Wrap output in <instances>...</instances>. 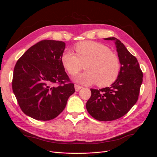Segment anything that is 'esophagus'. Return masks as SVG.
Listing matches in <instances>:
<instances>
[{
    "instance_id": "obj_1",
    "label": "esophagus",
    "mask_w": 157,
    "mask_h": 157,
    "mask_svg": "<svg viewBox=\"0 0 157 157\" xmlns=\"http://www.w3.org/2000/svg\"><path fill=\"white\" fill-rule=\"evenodd\" d=\"M82 88V86H79L78 84H75V90L77 92H78V91H79V90L81 89Z\"/></svg>"
}]
</instances>
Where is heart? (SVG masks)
Returning <instances> with one entry per match:
<instances>
[{"instance_id": "obj_1", "label": "heart", "mask_w": 157, "mask_h": 157, "mask_svg": "<svg viewBox=\"0 0 157 157\" xmlns=\"http://www.w3.org/2000/svg\"><path fill=\"white\" fill-rule=\"evenodd\" d=\"M75 54L66 52L61 55L63 67L71 76L77 75L85 64L84 73L75 78L82 84L98 82L99 87L110 86L115 81L121 71L118 57L107 46L94 41H82L75 46Z\"/></svg>"}]
</instances>
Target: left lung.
I'll use <instances>...</instances> for the list:
<instances>
[{
    "mask_svg": "<svg viewBox=\"0 0 157 157\" xmlns=\"http://www.w3.org/2000/svg\"><path fill=\"white\" fill-rule=\"evenodd\" d=\"M115 42L121 71L111 87L91 88L92 95L86 104L88 113L99 121L118 119L129 111L138 99L143 73L137 59L123 43L115 37L104 39Z\"/></svg>",
    "mask_w": 157,
    "mask_h": 157,
    "instance_id": "left-lung-1",
    "label": "left lung"
}]
</instances>
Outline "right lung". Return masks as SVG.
<instances>
[{
    "label": "right lung",
    "mask_w": 157,
    "mask_h": 157,
    "mask_svg": "<svg viewBox=\"0 0 157 157\" xmlns=\"http://www.w3.org/2000/svg\"><path fill=\"white\" fill-rule=\"evenodd\" d=\"M65 48L64 42L41 40L28 49L15 65L13 92L21 111L34 119H54L75 92L61 61Z\"/></svg>",
    "instance_id": "add662e5"
}]
</instances>
